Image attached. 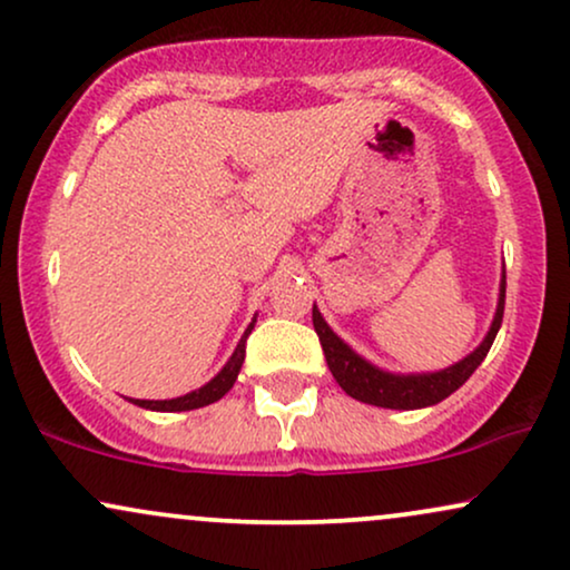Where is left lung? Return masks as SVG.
<instances>
[{"label": "left lung", "mask_w": 570, "mask_h": 570, "mask_svg": "<svg viewBox=\"0 0 570 570\" xmlns=\"http://www.w3.org/2000/svg\"><path fill=\"white\" fill-rule=\"evenodd\" d=\"M504 289H507V278L502 276L497 315H493V324L481 345H478L468 358H462L459 363H454V366L441 368V372H433V374H390L372 366V363L363 361L358 353L351 351V347H347L345 342L328 328L324 315L315 311V305H313V326L321 340V347H324L332 376L340 382V387L345 390L347 395L361 403H372V406H382V409H406V411L424 409V406H435V403H441L443 397H449L454 390L462 387L472 376V372L481 366L485 355H489L504 318Z\"/></svg>", "instance_id": "1"}]
</instances>
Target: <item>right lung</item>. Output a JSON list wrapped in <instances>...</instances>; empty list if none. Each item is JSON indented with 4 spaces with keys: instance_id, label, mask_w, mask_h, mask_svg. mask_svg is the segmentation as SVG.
Returning a JSON list of instances; mask_svg holds the SVG:
<instances>
[{
    "instance_id": "add662e5",
    "label": "right lung",
    "mask_w": 570,
    "mask_h": 570,
    "mask_svg": "<svg viewBox=\"0 0 570 570\" xmlns=\"http://www.w3.org/2000/svg\"><path fill=\"white\" fill-rule=\"evenodd\" d=\"M252 328H255V321L246 326L242 342H238L236 351H233L230 361L223 366V372H219L215 380H209L204 387H198L188 395L173 397V401H135V397H132V403H135V406L150 409V411H190V409H202V406H209V403L219 401V397H223L233 387V382H236L238 372H242V363H244V355H246V337L252 334Z\"/></svg>"
}]
</instances>
